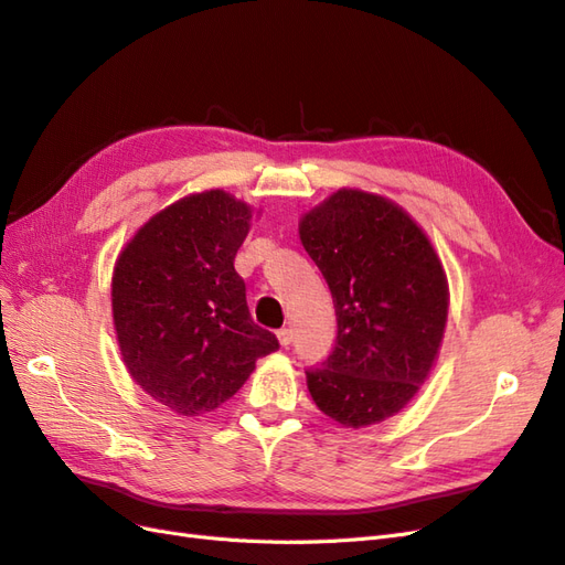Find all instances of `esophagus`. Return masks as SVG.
<instances>
[{
    "instance_id": "34e87169",
    "label": "esophagus",
    "mask_w": 565,
    "mask_h": 565,
    "mask_svg": "<svg viewBox=\"0 0 565 565\" xmlns=\"http://www.w3.org/2000/svg\"><path fill=\"white\" fill-rule=\"evenodd\" d=\"M278 341H280V347H282V349H287L289 344H292V330L282 328V330L278 332Z\"/></svg>"
}]
</instances>
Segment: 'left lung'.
I'll return each instance as SVG.
<instances>
[{
    "label": "left lung",
    "mask_w": 565,
    "mask_h": 565,
    "mask_svg": "<svg viewBox=\"0 0 565 565\" xmlns=\"http://www.w3.org/2000/svg\"><path fill=\"white\" fill-rule=\"evenodd\" d=\"M299 237L337 313L334 351L306 370L311 398L349 429L384 422L436 363L448 320L438 254L398 204L355 188L303 214Z\"/></svg>",
    "instance_id": "left-lung-1"
}]
</instances>
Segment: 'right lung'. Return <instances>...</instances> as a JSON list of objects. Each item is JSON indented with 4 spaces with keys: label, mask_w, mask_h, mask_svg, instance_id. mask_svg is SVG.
Here are the masks:
<instances>
[{
    "label": "right lung",
    "mask_w": 565,
    "mask_h": 565,
    "mask_svg": "<svg viewBox=\"0 0 565 565\" xmlns=\"http://www.w3.org/2000/svg\"><path fill=\"white\" fill-rule=\"evenodd\" d=\"M252 207L226 191L188 195L139 228L113 273L122 361L148 396L185 417L235 396L280 344L254 324L233 266Z\"/></svg>",
    "instance_id": "obj_1"
}]
</instances>
